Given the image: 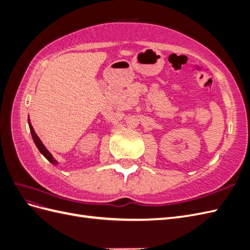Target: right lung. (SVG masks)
<instances>
[{"mask_svg": "<svg viewBox=\"0 0 250 250\" xmlns=\"http://www.w3.org/2000/svg\"><path fill=\"white\" fill-rule=\"evenodd\" d=\"M28 123H29V127H30V131H31V134H32V138H33V141H34V143H35V145H36V147L39 148V150L41 151V153L47 158V160L49 161V162H51L52 164H54V165H56L57 164V162H56V160H54V157L52 156V154L49 152V151L47 150V148L43 146V144L42 143V141L40 140V138L37 137V134L35 133V131H34V129H33V127H32V125H31V123H30V120H28Z\"/></svg>", "mask_w": 250, "mask_h": 250, "instance_id": "obj_1", "label": "right lung"}]
</instances>
